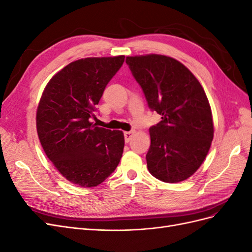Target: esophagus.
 Returning <instances> with one entry per match:
<instances>
[{"label": "esophagus", "mask_w": 252, "mask_h": 252, "mask_svg": "<svg viewBox=\"0 0 252 252\" xmlns=\"http://www.w3.org/2000/svg\"><path fill=\"white\" fill-rule=\"evenodd\" d=\"M133 133H134V131H133V130H131V131H126V132H124V138H125V142H126V143L130 142V140H131V138H132Z\"/></svg>", "instance_id": "obj_1"}]
</instances>
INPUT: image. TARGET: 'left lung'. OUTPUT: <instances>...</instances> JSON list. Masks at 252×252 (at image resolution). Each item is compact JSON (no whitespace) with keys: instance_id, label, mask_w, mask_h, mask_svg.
<instances>
[{"instance_id":"1","label":"left lung","mask_w":252,"mask_h":252,"mask_svg":"<svg viewBox=\"0 0 252 252\" xmlns=\"http://www.w3.org/2000/svg\"><path fill=\"white\" fill-rule=\"evenodd\" d=\"M126 64L150 110L161 116L149 128V172L165 183L188 179L204 162L213 139L211 109L203 87L188 68L169 57H127Z\"/></svg>"}]
</instances>
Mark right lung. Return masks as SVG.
I'll list each match as a JSON object with an SVG mask.
<instances>
[{"label": "right lung", "mask_w": 252, "mask_h": 252, "mask_svg": "<svg viewBox=\"0 0 252 252\" xmlns=\"http://www.w3.org/2000/svg\"><path fill=\"white\" fill-rule=\"evenodd\" d=\"M125 57L87 58L68 64L45 88L36 129L48 158L68 181L82 187L101 184L123 155L124 134L96 127V105Z\"/></svg>", "instance_id": "1"}]
</instances>
